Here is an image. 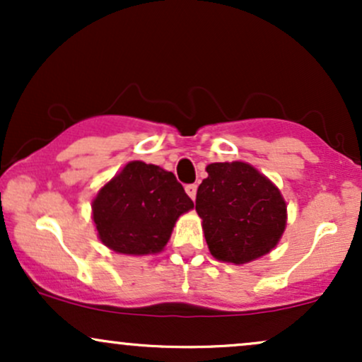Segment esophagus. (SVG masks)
<instances>
[{
	"label": "esophagus",
	"instance_id": "obj_1",
	"mask_svg": "<svg viewBox=\"0 0 362 362\" xmlns=\"http://www.w3.org/2000/svg\"><path fill=\"white\" fill-rule=\"evenodd\" d=\"M185 192L189 194V197L194 201L195 195H197V184H189V185H187L185 187Z\"/></svg>",
	"mask_w": 362,
	"mask_h": 362
}]
</instances>
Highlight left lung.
<instances>
[{"label": "left lung", "instance_id": "obj_1", "mask_svg": "<svg viewBox=\"0 0 362 362\" xmlns=\"http://www.w3.org/2000/svg\"><path fill=\"white\" fill-rule=\"evenodd\" d=\"M195 197L206 242L218 260L245 264L276 247L286 228V202L252 165L211 163Z\"/></svg>", "mask_w": 362, "mask_h": 362}]
</instances>
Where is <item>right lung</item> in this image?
I'll return each mask as SVG.
<instances>
[{
    "instance_id": "right-lung-1",
    "label": "right lung",
    "mask_w": 362,
    "mask_h": 362,
    "mask_svg": "<svg viewBox=\"0 0 362 362\" xmlns=\"http://www.w3.org/2000/svg\"><path fill=\"white\" fill-rule=\"evenodd\" d=\"M192 207V199L172 172L131 161L98 192L93 221L112 250L144 255L163 250L178 216Z\"/></svg>"
}]
</instances>
